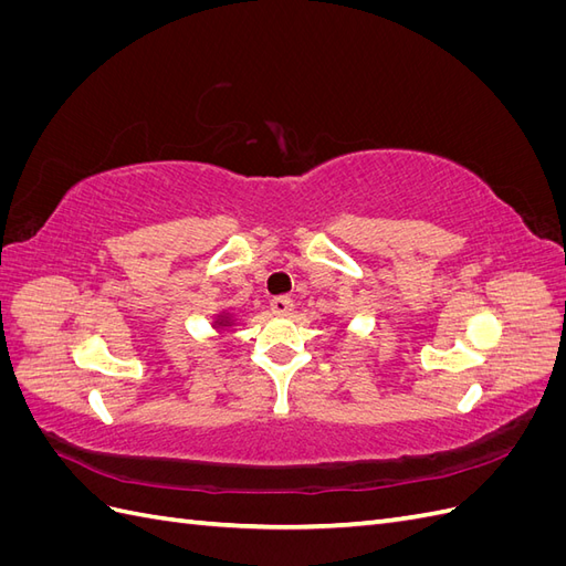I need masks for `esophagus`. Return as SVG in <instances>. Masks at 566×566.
<instances>
[{"instance_id": "1", "label": "esophagus", "mask_w": 566, "mask_h": 566, "mask_svg": "<svg viewBox=\"0 0 566 566\" xmlns=\"http://www.w3.org/2000/svg\"><path fill=\"white\" fill-rule=\"evenodd\" d=\"M269 306H271V312L273 314H276V316H287L290 312H293V300H290V297H273L271 302H269Z\"/></svg>"}]
</instances>
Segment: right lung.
I'll list each match as a JSON object with an SVG mask.
<instances>
[{"label":"right lung","instance_id":"right-lung-1","mask_svg":"<svg viewBox=\"0 0 566 566\" xmlns=\"http://www.w3.org/2000/svg\"><path fill=\"white\" fill-rule=\"evenodd\" d=\"M224 321H227V318H219V325H221V323H224Z\"/></svg>","mask_w":566,"mask_h":566}]
</instances>
